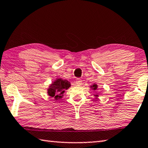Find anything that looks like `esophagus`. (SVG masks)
<instances>
[{
  "label": "esophagus",
  "mask_w": 148,
  "mask_h": 148,
  "mask_svg": "<svg viewBox=\"0 0 148 148\" xmlns=\"http://www.w3.org/2000/svg\"><path fill=\"white\" fill-rule=\"evenodd\" d=\"M76 84H77V85H80V84H81V83H82V80L80 79H77L76 81Z\"/></svg>",
  "instance_id": "esophagus-1"
}]
</instances>
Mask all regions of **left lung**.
Returning a JSON list of instances; mask_svg holds the SVG:
<instances>
[{
    "instance_id": "8db88e82",
    "label": "left lung",
    "mask_w": 148,
    "mask_h": 148,
    "mask_svg": "<svg viewBox=\"0 0 148 148\" xmlns=\"http://www.w3.org/2000/svg\"><path fill=\"white\" fill-rule=\"evenodd\" d=\"M92 87H93V89L95 90L97 88V84H94L93 86H92ZM96 96H97V95H96Z\"/></svg>"
}]
</instances>
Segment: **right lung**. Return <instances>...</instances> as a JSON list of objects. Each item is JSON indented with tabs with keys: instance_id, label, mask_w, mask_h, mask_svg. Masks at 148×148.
<instances>
[{
	"instance_id": "right-lung-1",
	"label": "right lung",
	"mask_w": 148,
	"mask_h": 148,
	"mask_svg": "<svg viewBox=\"0 0 148 148\" xmlns=\"http://www.w3.org/2000/svg\"><path fill=\"white\" fill-rule=\"evenodd\" d=\"M71 86V84L67 80L58 79L51 85H50L48 90V95L51 97H55L56 100L60 99L62 94L65 92V90H67ZM60 95H58V94Z\"/></svg>"
}]
</instances>
